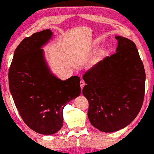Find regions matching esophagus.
<instances>
[{
    "instance_id": "obj_1",
    "label": "esophagus",
    "mask_w": 154,
    "mask_h": 154,
    "mask_svg": "<svg viewBox=\"0 0 154 154\" xmlns=\"http://www.w3.org/2000/svg\"><path fill=\"white\" fill-rule=\"evenodd\" d=\"M84 85H85V82L84 80H81V81H80V86H81L82 89H83Z\"/></svg>"
}]
</instances>
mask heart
<instances>
[{"mask_svg":"<svg viewBox=\"0 0 154 154\" xmlns=\"http://www.w3.org/2000/svg\"><path fill=\"white\" fill-rule=\"evenodd\" d=\"M105 53H106V51H105V49L104 48H100V49L98 50V51L97 52V53H96V57H95V59L97 61H100L101 59L104 56Z\"/></svg>","mask_w":154,"mask_h":154,"instance_id":"b5f03b06","label":"heart"}]
</instances>
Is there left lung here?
Returning a JSON list of instances; mask_svg holds the SVG:
<instances>
[{
    "label": "left lung",
    "mask_w": 154,
    "mask_h": 154,
    "mask_svg": "<svg viewBox=\"0 0 154 154\" xmlns=\"http://www.w3.org/2000/svg\"><path fill=\"white\" fill-rule=\"evenodd\" d=\"M116 53L106 57L83 76L82 93L89 103L93 127L111 133L122 129L140 111L145 90V71L136 45L121 36Z\"/></svg>",
    "instance_id": "1"
}]
</instances>
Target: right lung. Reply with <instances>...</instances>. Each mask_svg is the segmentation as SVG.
I'll list each match as a JSON object with an SVG mask.
<instances>
[{
	"mask_svg": "<svg viewBox=\"0 0 154 154\" xmlns=\"http://www.w3.org/2000/svg\"><path fill=\"white\" fill-rule=\"evenodd\" d=\"M53 35L45 29L24 38L16 48L9 70V87L24 122L34 131L52 135L63 126V109L81 93L80 78L58 79L45 61L44 50Z\"/></svg>",
	"mask_w": 154,
	"mask_h": 154,
	"instance_id": "right-lung-1",
	"label": "right lung"
}]
</instances>
